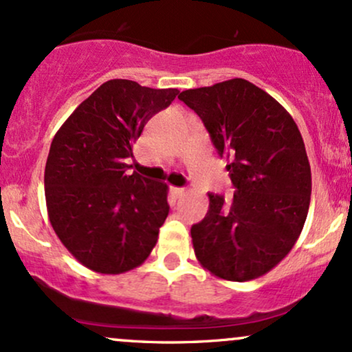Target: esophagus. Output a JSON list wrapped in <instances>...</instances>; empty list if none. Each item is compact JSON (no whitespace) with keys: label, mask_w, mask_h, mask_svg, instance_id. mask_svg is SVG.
Masks as SVG:
<instances>
[{"label":"esophagus","mask_w":352,"mask_h":352,"mask_svg":"<svg viewBox=\"0 0 352 352\" xmlns=\"http://www.w3.org/2000/svg\"><path fill=\"white\" fill-rule=\"evenodd\" d=\"M170 190H172L173 195L177 197V199H179V197H182V195H184V193H185V190H184V188H180V187H172Z\"/></svg>","instance_id":"esophagus-1"}]
</instances>
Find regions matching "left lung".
I'll list each match as a JSON object with an SVG mask.
<instances>
[{
	"instance_id": "1",
	"label": "left lung",
	"mask_w": 352,
	"mask_h": 352,
	"mask_svg": "<svg viewBox=\"0 0 352 352\" xmlns=\"http://www.w3.org/2000/svg\"><path fill=\"white\" fill-rule=\"evenodd\" d=\"M227 159L232 200L208 193V212L193 225V252L205 270L228 281L263 276L296 243L311 200V167L289 112L245 79L188 89L179 96Z\"/></svg>"
}]
</instances>
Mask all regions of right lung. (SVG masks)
Returning a JSON list of instances; mask_svg holds the SVG:
<instances>
[{
  "mask_svg": "<svg viewBox=\"0 0 352 352\" xmlns=\"http://www.w3.org/2000/svg\"><path fill=\"white\" fill-rule=\"evenodd\" d=\"M179 89H151L111 79L96 89L60 125L44 170L50 221L80 265L102 274L144 263L168 215L164 182L134 172L125 159L153 114Z\"/></svg>",
  "mask_w": 352,
  "mask_h": 352,
  "instance_id": "right-lung-1",
  "label": "right lung"
}]
</instances>
